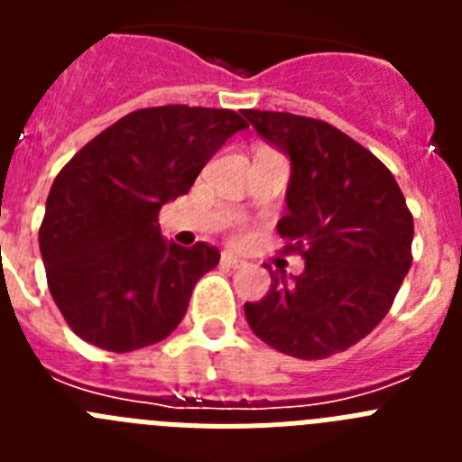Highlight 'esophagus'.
<instances>
[{
	"mask_svg": "<svg viewBox=\"0 0 462 462\" xmlns=\"http://www.w3.org/2000/svg\"><path fill=\"white\" fill-rule=\"evenodd\" d=\"M219 263H222L224 268H240V266H245V261L240 259V256L231 254V252H224L222 259H219Z\"/></svg>",
	"mask_w": 462,
	"mask_h": 462,
	"instance_id": "1",
	"label": "esophagus"
}]
</instances>
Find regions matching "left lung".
Instances as JSON below:
<instances>
[{"label":"left lung","instance_id":"left-lung-1","mask_svg":"<svg viewBox=\"0 0 462 462\" xmlns=\"http://www.w3.org/2000/svg\"><path fill=\"white\" fill-rule=\"evenodd\" d=\"M263 141L291 159L277 234L305 271H271V289L245 303L254 336L289 356L345 352L386 317L411 266L414 219L391 171L361 143L314 117L243 110ZM271 268V266H268Z\"/></svg>","mask_w":462,"mask_h":462}]
</instances>
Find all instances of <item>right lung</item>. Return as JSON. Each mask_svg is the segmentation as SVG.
Here are the masks:
<instances>
[{
  "label": "right lung",
  "instance_id": "right-lung-1",
  "mask_svg": "<svg viewBox=\"0 0 462 462\" xmlns=\"http://www.w3.org/2000/svg\"><path fill=\"white\" fill-rule=\"evenodd\" d=\"M245 126L226 108H141L57 173L39 247L52 300L76 336L125 354L178 328L219 250L166 243L159 210L187 194L212 154Z\"/></svg>",
  "mask_w": 462,
  "mask_h": 462
}]
</instances>
